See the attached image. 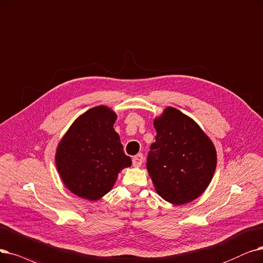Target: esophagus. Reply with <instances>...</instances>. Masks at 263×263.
<instances>
[{
	"label": "esophagus",
	"instance_id": "1",
	"mask_svg": "<svg viewBox=\"0 0 263 263\" xmlns=\"http://www.w3.org/2000/svg\"><path fill=\"white\" fill-rule=\"evenodd\" d=\"M142 163H143V155L142 154H139V155H136L135 157H133V159H132L133 166L139 167V166L142 165Z\"/></svg>",
	"mask_w": 263,
	"mask_h": 263
}]
</instances>
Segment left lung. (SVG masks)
Returning a JSON list of instances; mask_svg holds the SVG:
<instances>
[{
    "label": "left lung",
    "mask_w": 263,
    "mask_h": 263,
    "mask_svg": "<svg viewBox=\"0 0 263 263\" xmlns=\"http://www.w3.org/2000/svg\"><path fill=\"white\" fill-rule=\"evenodd\" d=\"M156 142L147 157V171L158 195L180 205L197 199L214 175L215 147L199 125L176 108L155 119Z\"/></svg>",
    "instance_id": "1"
}]
</instances>
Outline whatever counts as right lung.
<instances>
[{
    "instance_id": "obj_1",
    "label": "right lung",
    "mask_w": 263,
    "mask_h": 263,
    "mask_svg": "<svg viewBox=\"0 0 263 263\" xmlns=\"http://www.w3.org/2000/svg\"><path fill=\"white\" fill-rule=\"evenodd\" d=\"M116 118L106 106L91 108L74 121L57 148V167L74 195L90 201L101 199L120 171L131 165L114 130Z\"/></svg>"
}]
</instances>
